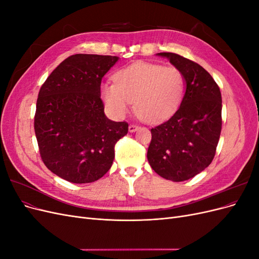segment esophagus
I'll return each instance as SVG.
<instances>
[{"mask_svg": "<svg viewBox=\"0 0 259 259\" xmlns=\"http://www.w3.org/2000/svg\"><path fill=\"white\" fill-rule=\"evenodd\" d=\"M138 125L137 124H131L130 126H128V131L131 132V133H133V132H135V131H137L138 130Z\"/></svg>", "mask_w": 259, "mask_h": 259, "instance_id": "34e87169", "label": "esophagus"}]
</instances>
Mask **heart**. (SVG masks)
<instances>
[{
  "instance_id": "1",
  "label": "heart",
  "mask_w": 259,
  "mask_h": 259,
  "mask_svg": "<svg viewBox=\"0 0 259 259\" xmlns=\"http://www.w3.org/2000/svg\"><path fill=\"white\" fill-rule=\"evenodd\" d=\"M113 80L114 84H104L100 90L108 110L122 117L134 103L136 114L152 124L173 115L186 93L185 75L174 66L139 61L119 70Z\"/></svg>"
}]
</instances>
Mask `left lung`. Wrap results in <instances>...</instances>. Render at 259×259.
<instances>
[{"instance_id": "1", "label": "left lung", "mask_w": 259, "mask_h": 259, "mask_svg": "<svg viewBox=\"0 0 259 259\" xmlns=\"http://www.w3.org/2000/svg\"><path fill=\"white\" fill-rule=\"evenodd\" d=\"M182 70L187 89L178 110L151 128L147 158L161 177L184 182L213 161L222 132V94L206 70L174 53H159Z\"/></svg>"}]
</instances>
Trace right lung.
<instances>
[{
	"mask_svg": "<svg viewBox=\"0 0 259 259\" xmlns=\"http://www.w3.org/2000/svg\"><path fill=\"white\" fill-rule=\"evenodd\" d=\"M119 59L75 54L66 58L41 86L34 132L45 166L73 184L96 182L110 169L114 146L127 134V122L105 115L103 76Z\"/></svg>",
	"mask_w": 259,
	"mask_h": 259,
	"instance_id": "obj_1",
	"label": "right lung"
}]
</instances>
